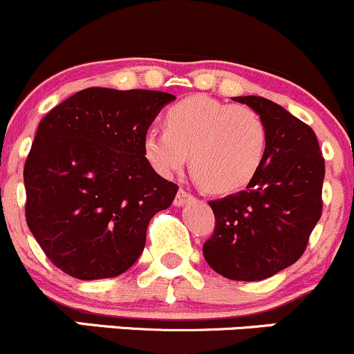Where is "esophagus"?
<instances>
[{
	"mask_svg": "<svg viewBox=\"0 0 354 354\" xmlns=\"http://www.w3.org/2000/svg\"><path fill=\"white\" fill-rule=\"evenodd\" d=\"M192 198H193V195L188 192V189L180 188L176 193V198H174V205L181 207V205H185V203H188Z\"/></svg>",
	"mask_w": 354,
	"mask_h": 354,
	"instance_id": "esophagus-1",
	"label": "esophagus"
}]
</instances>
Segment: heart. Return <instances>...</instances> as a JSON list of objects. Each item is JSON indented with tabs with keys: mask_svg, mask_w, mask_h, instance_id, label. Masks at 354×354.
I'll use <instances>...</instances> for the list:
<instances>
[{
	"mask_svg": "<svg viewBox=\"0 0 354 354\" xmlns=\"http://www.w3.org/2000/svg\"><path fill=\"white\" fill-rule=\"evenodd\" d=\"M166 130L151 127L142 149L149 165L171 176L188 162L207 192L248 187L265 162L270 132L265 118L245 105L193 95L166 111Z\"/></svg>",
	"mask_w": 354,
	"mask_h": 354,
	"instance_id": "heart-1",
	"label": "heart"
}]
</instances>
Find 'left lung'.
I'll return each mask as SVG.
<instances>
[{
    "instance_id": "left-lung-1",
    "label": "left lung",
    "mask_w": 354,
    "mask_h": 354,
    "mask_svg": "<svg viewBox=\"0 0 354 354\" xmlns=\"http://www.w3.org/2000/svg\"><path fill=\"white\" fill-rule=\"evenodd\" d=\"M234 100L265 118L270 142L248 188L208 202L215 229L203 244V256L229 280L258 281L304 254L322 215L326 165L314 130L283 106L261 96Z\"/></svg>"
}]
</instances>
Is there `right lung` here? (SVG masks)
I'll return each mask as SVG.
<instances>
[{
  "mask_svg": "<svg viewBox=\"0 0 354 354\" xmlns=\"http://www.w3.org/2000/svg\"><path fill=\"white\" fill-rule=\"evenodd\" d=\"M176 96L149 89L77 91L40 120L24 167L30 232L59 270L113 278L142 254L149 221L178 185L159 176L142 139Z\"/></svg>",
  "mask_w": 354,
  "mask_h": 354,
  "instance_id": "obj_1",
  "label": "right lung"
}]
</instances>
